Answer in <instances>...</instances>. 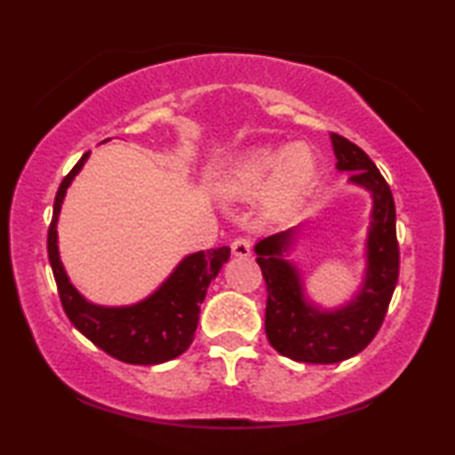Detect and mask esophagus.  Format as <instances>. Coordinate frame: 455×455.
I'll list each match as a JSON object with an SVG mask.
<instances>
[{"mask_svg":"<svg viewBox=\"0 0 455 455\" xmlns=\"http://www.w3.org/2000/svg\"><path fill=\"white\" fill-rule=\"evenodd\" d=\"M232 252L235 257H251L252 240L251 238H235L232 242Z\"/></svg>","mask_w":455,"mask_h":455,"instance_id":"34e87169","label":"esophagus"}]
</instances>
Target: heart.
Returning <instances> with one entry per match:
<instances>
[{
    "mask_svg": "<svg viewBox=\"0 0 455 455\" xmlns=\"http://www.w3.org/2000/svg\"><path fill=\"white\" fill-rule=\"evenodd\" d=\"M316 178V161L307 145L254 147L229 164L223 188L235 198H251L265 185L259 211L267 220L288 215L302 201Z\"/></svg>",
    "mask_w": 455,
    "mask_h": 455,
    "instance_id": "heart-1",
    "label": "heart"
}]
</instances>
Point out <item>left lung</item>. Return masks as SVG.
I'll return each instance as SVG.
<instances>
[{
	"instance_id": "obj_1",
	"label": "left lung",
	"mask_w": 455,
	"mask_h": 455,
	"mask_svg": "<svg viewBox=\"0 0 455 455\" xmlns=\"http://www.w3.org/2000/svg\"><path fill=\"white\" fill-rule=\"evenodd\" d=\"M331 145L338 172H352L347 182L369 190L372 198L364 244L366 267L356 296L333 310L308 300L300 269L285 259L300 226L267 235L254 246L267 283V339L282 356L296 363L333 364L363 352L381 327L400 273L395 204L389 184L354 142L331 134Z\"/></svg>"
}]
</instances>
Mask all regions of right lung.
I'll return each mask as SVG.
<instances>
[{
	"label": "right lung",
	"mask_w": 455,
	"mask_h": 455,
	"mask_svg": "<svg viewBox=\"0 0 455 455\" xmlns=\"http://www.w3.org/2000/svg\"><path fill=\"white\" fill-rule=\"evenodd\" d=\"M89 155L91 151L84 153L60 184L47 234L49 263L58 283L61 307L72 325L109 356L128 364L167 363L188 350L195 339L201 304L207 296L209 283L228 263L229 248H211L207 252L198 251L184 257L170 277L140 302L128 307H103L86 300L72 285L60 259L58 220L66 192Z\"/></svg>",
	"instance_id": "add662e5"
}]
</instances>
